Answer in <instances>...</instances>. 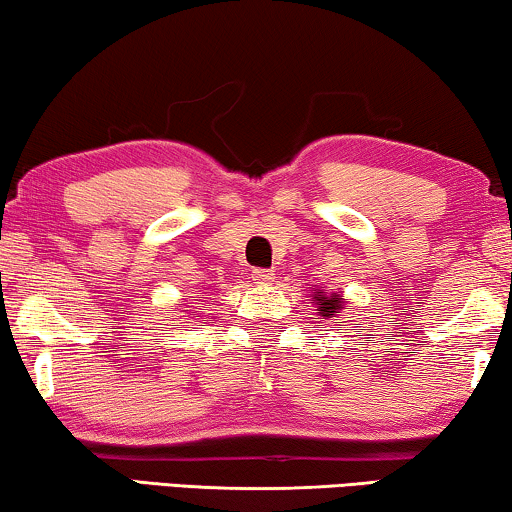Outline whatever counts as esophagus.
I'll return each mask as SVG.
<instances>
[{
	"label": "esophagus",
	"mask_w": 512,
	"mask_h": 512,
	"mask_svg": "<svg viewBox=\"0 0 512 512\" xmlns=\"http://www.w3.org/2000/svg\"><path fill=\"white\" fill-rule=\"evenodd\" d=\"M272 279H274L272 270H261V268L251 270V281H254V284H258V286H270Z\"/></svg>",
	"instance_id": "1"
}]
</instances>
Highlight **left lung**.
Listing matches in <instances>:
<instances>
[{"label":"left lung","instance_id":"left-lung-1","mask_svg":"<svg viewBox=\"0 0 512 512\" xmlns=\"http://www.w3.org/2000/svg\"><path fill=\"white\" fill-rule=\"evenodd\" d=\"M314 302H316V311H318V316H325V318H337L339 316V311L344 309V298L342 295H337V293H323V291H318L316 288V293H314Z\"/></svg>","mask_w":512,"mask_h":512}]
</instances>
